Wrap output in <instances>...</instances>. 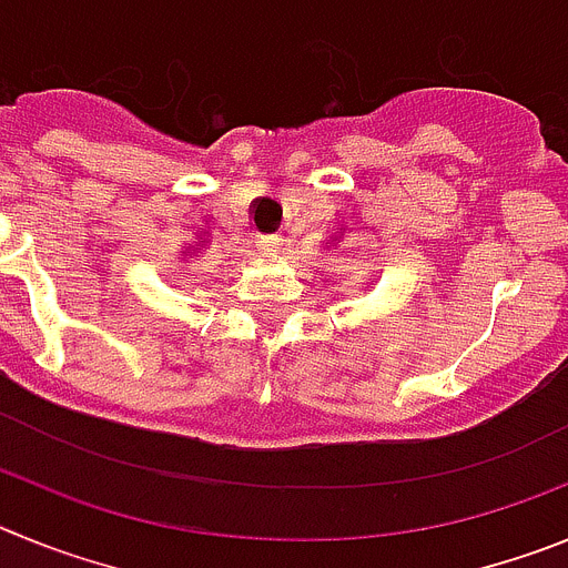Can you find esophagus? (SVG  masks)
Returning a JSON list of instances; mask_svg holds the SVG:
<instances>
[{
	"mask_svg": "<svg viewBox=\"0 0 568 568\" xmlns=\"http://www.w3.org/2000/svg\"><path fill=\"white\" fill-rule=\"evenodd\" d=\"M264 247H267L270 253H281V250L287 247V239H284V235H270V239L264 241Z\"/></svg>",
	"mask_w": 568,
	"mask_h": 568,
	"instance_id": "esophagus-1",
	"label": "esophagus"
}]
</instances>
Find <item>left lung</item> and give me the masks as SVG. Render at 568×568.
Returning <instances> with one entry per match:
<instances>
[{"label":"left lung","mask_w":568,"mask_h":568,"mask_svg":"<svg viewBox=\"0 0 568 568\" xmlns=\"http://www.w3.org/2000/svg\"><path fill=\"white\" fill-rule=\"evenodd\" d=\"M333 241H338V239H333Z\"/></svg>","instance_id":"8db88e82"}]
</instances>
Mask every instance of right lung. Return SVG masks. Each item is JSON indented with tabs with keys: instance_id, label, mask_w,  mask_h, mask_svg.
Listing matches in <instances>:
<instances>
[{
	"instance_id": "1",
	"label": "right lung",
	"mask_w": 568,
	"mask_h": 568,
	"mask_svg": "<svg viewBox=\"0 0 568 568\" xmlns=\"http://www.w3.org/2000/svg\"><path fill=\"white\" fill-rule=\"evenodd\" d=\"M204 250H207V241H195L193 247H187V250H184V253H187L190 258H193L195 253H204Z\"/></svg>"
}]
</instances>
